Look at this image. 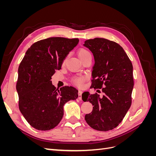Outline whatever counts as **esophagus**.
Returning a JSON list of instances; mask_svg holds the SVG:
<instances>
[{
	"instance_id": "34e87169",
	"label": "esophagus",
	"mask_w": 156,
	"mask_h": 156,
	"mask_svg": "<svg viewBox=\"0 0 156 156\" xmlns=\"http://www.w3.org/2000/svg\"><path fill=\"white\" fill-rule=\"evenodd\" d=\"M82 91L81 90H79V92H78V98L79 100H82Z\"/></svg>"
}]
</instances>
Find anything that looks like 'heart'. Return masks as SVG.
<instances>
[{
  "instance_id": "obj_1",
  "label": "heart",
  "mask_w": 156,
  "mask_h": 156,
  "mask_svg": "<svg viewBox=\"0 0 156 156\" xmlns=\"http://www.w3.org/2000/svg\"><path fill=\"white\" fill-rule=\"evenodd\" d=\"M88 55H90V52L86 49L81 48L78 51V56L80 59L85 57V56ZM85 80H86L85 77H74L73 79V82L78 86H82Z\"/></svg>"
}]
</instances>
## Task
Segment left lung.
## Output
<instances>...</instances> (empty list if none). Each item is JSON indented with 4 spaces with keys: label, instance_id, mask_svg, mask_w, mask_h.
I'll use <instances>...</instances> for the list:
<instances>
[{
    "label": "left lung",
    "instance_id": "obj_1",
    "mask_svg": "<svg viewBox=\"0 0 156 156\" xmlns=\"http://www.w3.org/2000/svg\"><path fill=\"white\" fill-rule=\"evenodd\" d=\"M84 46L92 51L95 60L91 87L104 94L101 97L88 92H85L87 96L82 95L84 101H89L94 106L84 119L94 129L109 131L119 126L131 107L133 65L124 49L115 41L96 37L86 40Z\"/></svg>",
    "mask_w": 156,
    "mask_h": 156
}]
</instances>
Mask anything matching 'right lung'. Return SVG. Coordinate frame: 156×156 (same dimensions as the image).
Segmentation results:
<instances>
[{
	"instance_id": "obj_1",
	"label": "right lung",
	"mask_w": 156,
	"mask_h": 156,
	"mask_svg": "<svg viewBox=\"0 0 156 156\" xmlns=\"http://www.w3.org/2000/svg\"><path fill=\"white\" fill-rule=\"evenodd\" d=\"M79 41L61 37L40 40L27 51L20 64L16 84L19 108L28 123L37 130L53 129L62 119L65 103L78 98L76 88L56 89L51 79Z\"/></svg>"
}]
</instances>
